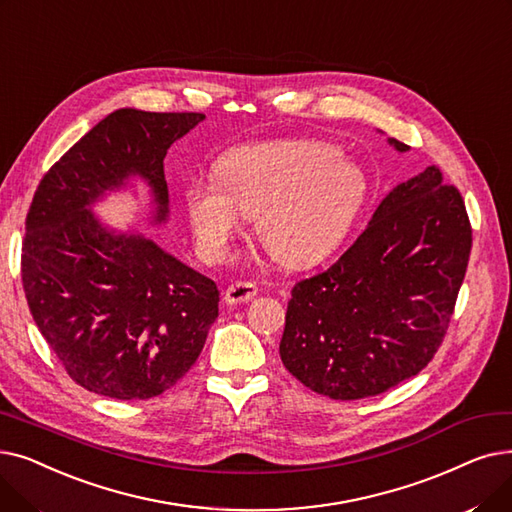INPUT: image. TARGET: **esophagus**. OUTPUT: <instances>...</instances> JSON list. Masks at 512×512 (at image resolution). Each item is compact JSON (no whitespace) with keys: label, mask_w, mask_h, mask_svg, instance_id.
I'll return each mask as SVG.
<instances>
[{"label":"esophagus","mask_w":512,"mask_h":512,"mask_svg":"<svg viewBox=\"0 0 512 512\" xmlns=\"http://www.w3.org/2000/svg\"><path fill=\"white\" fill-rule=\"evenodd\" d=\"M258 287L254 283H246V281H237L231 283L225 289V302L227 304H241V302H250L256 296Z\"/></svg>","instance_id":"obj_1"}]
</instances>
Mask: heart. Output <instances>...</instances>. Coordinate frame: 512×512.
Segmentation results:
<instances>
[{"label":"heart","mask_w":512,"mask_h":512,"mask_svg":"<svg viewBox=\"0 0 512 512\" xmlns=\"http://www.w3.org/2000/svg\"><path fill=\"white\" fill-rule=\"evenodd\" d=\"M193 179L185 206L202 252L229 256L258 214V235L281 262L304 266L346 237L367 198L362 168L323 141H273L235 148Z\"/></svg>","instance_id":"b5f03b06"}]
</instances>
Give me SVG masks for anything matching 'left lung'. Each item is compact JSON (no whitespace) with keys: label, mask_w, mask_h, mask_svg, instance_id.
Returning a JSON list of instances; mask_svg holds the SVG:
<instances>
[{"label":"left lung","mask_w":512,"mask_h":512,"mask_svg":"<svg viewBox=\"0 0 512 512\" xmlns=\"http://www.w3.org/2000/svg\"><path fill=\"white\" fill-rule=\"evenodd\" d=\"M387 143L410 150L394 137ZM469 254L465 202L427 166L387 193L331 269L291 289L279 344L285 369L333 400L377 396L415 377L442 344Z\"/></svg>","instance_id":"1"}]
</instances>
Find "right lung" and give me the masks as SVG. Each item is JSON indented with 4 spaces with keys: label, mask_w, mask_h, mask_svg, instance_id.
I'll use <instances>...</instances> for the list:
<instances>
[{
    "label": "right lung",
    "mask_w": 512,
    "mask_h": 512,
    "mask_svg": "<svg viewBox=\"0 0 512 512\" xmlns=\"http://www.w3.org/2000/svg\"><path fill=\"white\" fill-rule=\"evenodd\" d=\"M198 112L120 108L41 179L27 214L22 285L45 342L66 373L97 396L148 400L198 360L218 316L216 283L135 229L93 208L143 185L148 225L168 223L166 150Z\"/></svg>",
    "instance_id": "add662e5"
}]
</instances>
